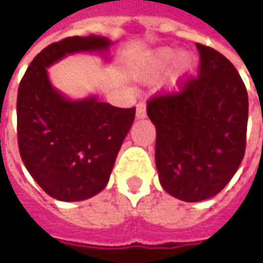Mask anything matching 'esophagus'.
Wrapping results in <instances>:
<instances>
[{
  "instance_id": "34e87169",
  "label": "esophagus",
  "mask_w": 263,
  "mask_h": 263,
  "mask_svg": "<svg viewBox=\"0 0 263 263\" xmlns=\"http://www.w3.org/2000/svg\"><path fill=\"white\" fill-rule=\"evenodd\" d=\"M136 117L139 120H142V118L146 117V105H145V102H139V104H137Z\"/></svg>"
}]
</instances>
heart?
I'll use <instances>...</instances> for the list:
<instances>
[{
  "mask_svg": "<svg viewBox=\"0 0 263 263\" xmlns=\"http://www.w3.org/2000/svg\"><path fill=\"white\" fill-rule=\"evenodd\" d=\"M173 67V83L184 80L190 76L196 67V58L190 52H180L177 54L176 49L171 48H159L155 49L139 64L137 73L143 79H154L165 73L171 64Z\"/></svg>",
  "mask_w": 263,
  "mask_h": 263,
  "instance_id": "b5f03b06",
  "label": "heart"
}]
</instances>
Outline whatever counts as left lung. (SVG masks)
<instances>
[{
    "mask_svg": "<svg viewBox=\"0 0 263 263\" xmlns=\"http://www.w3.org/2000/svg\"><path fill=\"white\" fill-rule=\"evenodd\" d=\"M196 48L199 76L180 93L147 102L159 183L184 202L205 200L227 186L245 157L248 130V90L236 67L209 46Z\"/></svg>",
    "mask_w": 263,
    "mask_h": 263,
    "instance_id": "1",
    "label": "left lung"
}]
</instances>
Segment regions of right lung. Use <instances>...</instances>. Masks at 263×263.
<instances>
[{"label":"right lung","mask_w":263,"mask_h":263,"mask_svg":"<svg viewBox=\"0 0 263 263\" xmlns=\"http://www.w3.org/2000/svg\"><path fill=\"white\" fill-rule=\"evenodd\" d=\"M111 45L105 36L66 37L42 49L20 82L18 151L33 180L57 200L79 202L105 189L136 108H117L96 95L71 99L51 83L48 68L80 52L106 61Z\"/></svg>","instance_id":"obj_1"}]
</instances>
